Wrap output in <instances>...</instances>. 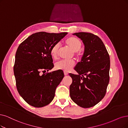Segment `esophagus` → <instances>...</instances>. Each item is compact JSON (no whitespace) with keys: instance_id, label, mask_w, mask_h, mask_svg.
<instances>
[{"instance_id":"obj_1","label":"esophagus","mask_w":128,"mask_h":128,"mask_svg":"<svg viewBox=\"0 0 128 128\" xmlns=\"http://www.w3.org/2000/svg\"><path fill=\"white\" fill-rule=\"evenodd\" d=\"M64 74L65 75H67L68 74V73L66 71H64Z\"/></svg>"}]
</instances>
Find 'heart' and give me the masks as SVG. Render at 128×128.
Here are the masks:
<instances>
[{
  "mask_svg": "<svg viewBox=\"0 0 128 128\" xmlns=\"http://www.w3.org/2000/svg\"><path fill=\"white\" fill-rule=\"evenodd\" d=\"M64 44L74 52L75 55L76 56H79L81 54L80 49L82 46V42L78 38L73 36L69 37L65 40ZM60 50V46L58 44H56L52 46L50 50L52 58L53 59L58 58ZM74 65L75 62L73 60H61L55 64V68L58 70H62L67 72L71 70Z\"/></svg>",
  "mask_w": 128,
  "mask_h": 128,
  "instance_id": "1",
  "label": "heart"
}]
</instances>
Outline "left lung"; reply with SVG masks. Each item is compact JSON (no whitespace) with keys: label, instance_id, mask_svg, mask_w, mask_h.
I'll return each mask as SVG.
<instances>
[{"label":"left lung","instance_id":"1","mask_svg":"<svg viewBox=\"0 0 128 128\" xmlns=\"http://www.w3.org/2000/svg\"><path fill=\"white\" fill-rule=\"evenodd\" d=\"M73 34L82 40L85 50L81 61L74 68L78 74H69L72 78L70 96L78 106L91 108L106 95L110 80V56L98 36L86 32Z\"/></svg>","mask_w":128,"mask_h":128}]
</instances>
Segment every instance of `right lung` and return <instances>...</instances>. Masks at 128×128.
<instances>
[{
    "instance_id": "right-lung-1",
    "label": "right lung",
    "mask_w": 128,
    "mask_h": 128,
    "mask_svg": "<svg viewBox=\"0 0 128 128\" xmlns=\"http://www.w3.org/2000/svg\"><path fill=\"white\" fill-rule=\"evenodd\" d=\"M68 32H36L19 45L14 73L17 91L28 104L36 108L48 105L64 78L62 70L48 71L54 67L50 50ZM43 72L42 75L40 73Z\"/></svg>"
}]
</instances>
